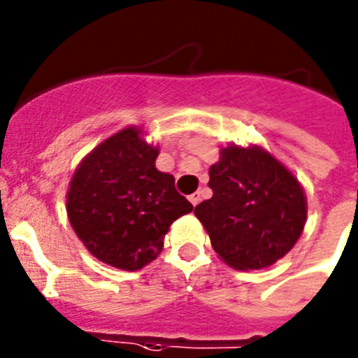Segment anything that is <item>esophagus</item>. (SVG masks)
<instances>
[{
  "mask_svg": "<svg viewBox=\"0 0 358 358\" xmlns=\"http://www.w3.org/2000/svg\"><path fill=\"white\" fill-rule=\"evenodd\" d=\"M201 196H202L201 192H195V193H192V195H189L188 199H189V202H192L193 206H196V204H199V202H201Z\"/></svg>",
  "mask_w": 358,
  "mask_h": 358,
  "instance_id": "esophagus-1",
  "label": "esophagus"
}]
</instances>
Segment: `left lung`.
I'll list each match as a JSON object with an SVG mask.
<instances>
[{"label":"left lung","instance_id":"left-lung-1","mask_svg":"<svg viewBox=\"0 0 358 358\" xmlns=\"http://www.w3.org/2000/svg\"><path fill=\"white\" fill-rule=\"evenodd\" d=\"M208 185L213 196L196 206L195 216L218 257L234 270L271 266L303 232V186L262 147H222Z\"/></svg>","mask_w":358,"mask_h":358}]
</instances>
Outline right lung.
<instances>
[{"label":"right lung","mask_w":358,"mask_h":358,"mask_svg":"<svg viewBox=\"0 0 358 358\" xmlns=\"http://www.w3.org/2000/svg\"><path fill=\"white\" fill-rule=\"evenodd\" d=\"M157 154L142 127H124L88 152L72 176L69 222L104 264L142 270L163 250L170 225L192 213L173 176L156 169Z\"/></svg>","instance_id":"1"}]
</instances>
